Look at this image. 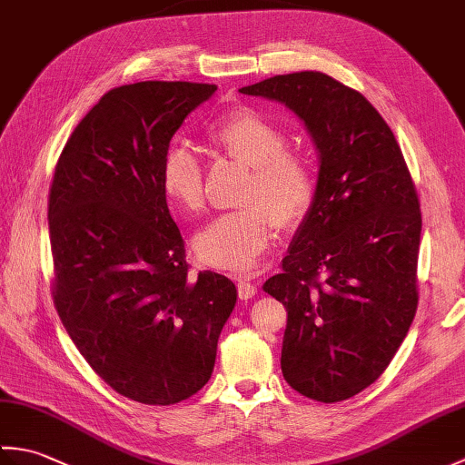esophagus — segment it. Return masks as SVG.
<instances>
[{
    "label": "esophagus",
    "mask_w": 465,
    "mask_h": 465,
    "mask_svg": "<svg viewBox=\"0 0 465 465\" xmlns=\"http://www.w3.org/2000/svg\"><path fill=\"white\" fill-rule=\"evenodd\" d=\"M238 293L242 300H250L255 293H258V285L250 280H238Z\"/></svg>",
    "instance_id": "1"
}]
</instances>
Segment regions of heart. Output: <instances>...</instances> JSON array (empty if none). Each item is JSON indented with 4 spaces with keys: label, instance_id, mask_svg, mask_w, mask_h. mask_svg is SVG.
Masks as SVG:
<instances>
[{
    "label": "heart",
    "instance_id": "heart-1",
    "mask_svg": "<svg viewBox=\"0 0 465 465\" xmlns=\"http://www.w3.org/2000/svg\"><path fill=\"white\" fill-rule=\"evenodd\" d=\"M203 140L212 155L248 165L250 175L240 193L243 205L207 223L195 235L193 252L203 265L245 275L273 242L278 223L293 227L310 213L318 177L310 157L288 145V134L248 105L232 107L207 122ZM160 183L180 210H203V163L187 145L167 147Z\"/></svg>",
    "mask_w": 465,
    "mask_h": 465
}]
</instances>
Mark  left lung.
I'll return each instance as SVG.
<instances>
[{"instance_id": "8db88e82", "label": "left lung", "mask_w": 465, "mask_h": 465, "mask_svg": "<svg viewBox=\"0 0 465 465\" xmlns=\"http://www.w3.org/2000/svg\"><path fill=\"white\" fill-rule=\"evenodd\" d=\"M240 92L288 105L318 145L315 202L263 292L288 312L285 381L310 400L343 401L385 371L416 315V183L378 110L333 77L295 72Z\"/></svg>"}]
</instances>
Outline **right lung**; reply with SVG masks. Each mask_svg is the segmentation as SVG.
I'll return each instance as SVG.
<instances>
[{"instance_id": "1", "label": "right lung", "mask_w": 465, "mask_h": 465, "mask_svg": "<svg viewBox=\"0 0 465 465\" xmlns=\"http://www.w3.org/2000/svg\"><path fill=\"white\" fill-rule=\"evenodd\" d=\"M215 90L114 87L75 125L49 187L55 310L92 370L145 406H172L203 388L238 298L225 275H190L160 183L173 134Z\"/></svg>"}]
</instances>
